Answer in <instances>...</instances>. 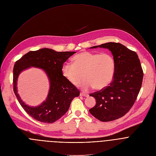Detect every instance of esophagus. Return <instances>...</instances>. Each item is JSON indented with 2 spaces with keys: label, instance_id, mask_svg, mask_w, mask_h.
Wrapping results in <instances>:
<instances>
[{
  "label": "esophagus",
  "instance_id": "esophagus-1",
  "mask_svg": "<svg viewBox=\"0 0 156 156\" xmlns=\"http://www.w3.org/2000/svg\"><path fill=\"white\" fill-rule=\"evenodd\" d=\"M80 96H84V97H88V94H86V93H80Z\"/></svg>",
  "mask_w": 156,
  "mask_h": 156
}]
</instances>
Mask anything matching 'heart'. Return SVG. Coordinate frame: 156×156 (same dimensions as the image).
Returning <instances> with one entry per match:
<instances>
[{
  "mask_svg": "<svg viewBox=\"0 0 156 156\" xmlns=\"http://www.w3.org/2000/svg\"><path fill=\"white\" fill-rule=\"evenodd\" d=\"M73 63L66 62L62 67L63 77L71 83L78 86L84 77L81 87L84 91L94 87L96 90L106 88L112 81L115 62L109 54H98L83 51L73 58Z\"/></svg>",
  "mask_w": 156,
  "mask_h": 156,
  "instance_id": "heart-1",
  "label": "heart"
}]
</instances>
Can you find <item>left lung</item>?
I'll return each instance as SVG.
<instances>
[{
    "mask_svg": "<svg viewBox=\"0 0 156 156\" xmlns=\"http://www.w3.org/2000/svg\"><path fill=\"white\" fill-rule=\"evenodd\" d=\"M108 49L115 62L112 82L106 88L90 94L96 101L90 113L103 122L121 118L132 108L140 92L143 72L138 55L124 45L110 42L90 48Z\"/></svg>",
    "mask_w": 156,
    "mask_h": 156,
    "instance_id": "1",
    "label": "left lung"
}]
</instances>
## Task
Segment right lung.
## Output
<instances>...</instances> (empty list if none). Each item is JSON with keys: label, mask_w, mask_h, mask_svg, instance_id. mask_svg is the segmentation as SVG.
Segmentation results:
<instances>
[{"label": "right lung", "mask_w": 156, "mask_h": 156, "mask_svg": "<svg viewBox=\"0 0 156 156\" xmlns=\"http://www.w3.org/2000/svg\"><path fill=\"white\" fill-rule=\"evenodd\" d=\"M76 52H56L44 48L30 51L17 60L13 68V91L22 107L35 119L52 123L60 118L68 110L71 102L80 95L79 90L62 75L63 63ZM31 66L44 69L50 81V89L46 101L33 108L25 104L17 91V80L23 70Z\"/></svg>", "instance_id": "1"}]
</instances>
